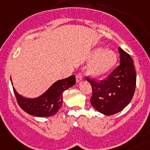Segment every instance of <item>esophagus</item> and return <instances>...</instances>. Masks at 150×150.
Listing matches in <instances>:
<instances>
[{"instance_id": "esophagus-1", "label": "esophagus", "mask_w": 150, "mask_h": 150, "mask_svg": "<svg viewBox=\"0 0 150 150\" xmlns=\"http://www.w3.org/2000/svg\"><path fill=\"white\" fill-rule=\"evenodd\" d=\"M82 79H83V77H82V75H81V73H78L77 75H76V81H77V82H79V81H81Z\"/></svg>"}]
</instances>
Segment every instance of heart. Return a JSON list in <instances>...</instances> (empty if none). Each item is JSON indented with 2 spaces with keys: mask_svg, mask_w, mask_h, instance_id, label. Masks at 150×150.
<instances>
[{
  "mask_svg": "<svg viewBox=\"0 0 150 150\" xmlns=\"http://www.w3.org/2000/svg\"><path fill=\"white\" fill-rule=\"evenodd\" d=\"M94 57L88 67V71L96 77L103 76L112 69L117 61V56L115 52L110 49L102 51L97 48L93 52Z\"/></svg>",
  "mask_w": 150,
  "mask_h": 150,
  "instance_id": "obj_1",
  "label": "heart"
}]
</instances>
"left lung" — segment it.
<instances>
[{
  "mask_svg": "<svg viewBox=\"0 0 150 150\" xmlns=\"http://www.w3.org/2000/svg\"><path fill=\"white\" fill-rule=\"evenodd\" d=\"M120 64L104 80L86 77L92 86L91 104L104 115L119 112L132 100L136 84L133 61L129 54L119 47Z\"/></svg>",
  "mask_w": 150,
  "mask_h": 150,
  "instance_id": "obj_1",
  "label": "left lung"
}]
</instances>
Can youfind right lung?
Returning a JSON list of instances; mask_svg holds the SVG:
<instances>
[{
	"label": "right lung",
	"mask_w": 150,
	"mask_h": 150,
	"mask_svg": "<svg viewBox=\"0 0 150 150\" xmlns=\"http://www.w3.org/2000/svg\"><path fill=\"white\" fill-rule=\"evenodd\" d=\"M75 84V76L71 75L54 82L43 95L35 98H26L16 92L13 87L19 106L27 113L38 117H49L54 115L62 105L64 91Z\"/></svg>",
	"instance_id": "obj_1"
}]
</instances>
